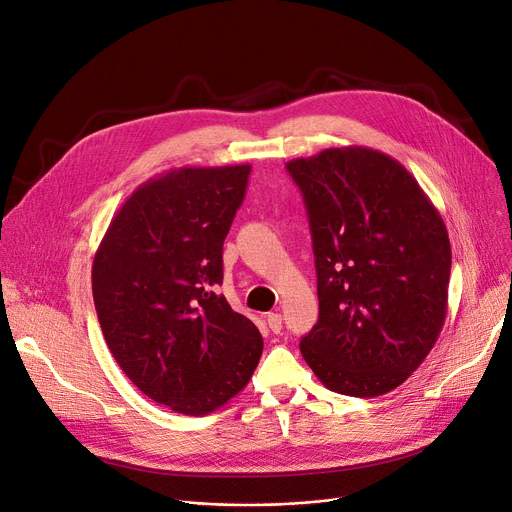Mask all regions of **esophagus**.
<instances>
[{"instance_id":"esophagus-1","label":"esophagus","mask_w":512,"mask_h":512,"mask_svg":"<svg viewBox=\"0 0 512 512\" xmlns=\"http://www.w3.org/2000/svg\"><path fill=\"white\" fill-rule=\"evenodd\" d=\"M266 322H268V328H270L272 334H281V330H283V318H281V313H268Z\"/></svg>"}]
</instances>
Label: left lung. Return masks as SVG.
Returning <instances> with one entry per match:
<instances>
[{
	"instance_id": "8db88e82",
	"label": "left lung",
	"mask_w": 512,
	"mask_h": 512,
	"mask_svg": "<svg viewBox=\"0 0 512 512\" xmlns=\"http://www.w3.org/2000/svg\"><path fill=\"white\" fill-rule=\"evenodd\" d=\"M287 170L309 217L320 318L301 355L332 391L375 398L428 357L447 316L451 244L416 178L371 147H332Z\"/></svg>"
}]
</instances>
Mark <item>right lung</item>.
Returning <instances> with one entry per match:
<instances>
[{"mask_svg": "<svg viewBox=\"0 0 512 512\" xmlns=\"http://www.w3.org/2000/svg\"><path fill=\"white\" fill-rule=\"evenodd\" d=\"M250 170L184 166L143 182L94 256V305L112 357L147 398L180 414L227 404L262 355L258 328L215 293Z\"/></svg>", "mask_w": 512, "mask_h": 512, "instance_id": "1", "label": "right lung"}]
</instances>
